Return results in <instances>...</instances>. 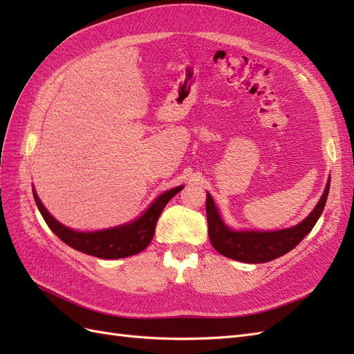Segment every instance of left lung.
Wrapping results in <instances>:
<instances>
[{
	"label": "left lung",
	"mask_w": 354,
	"mask_h": 354,
	"mask_svg": "<svg viewBox=\"0 0 354 354\" xmlns=\"http://www.w3.org/2000/svg\"><path fill=\"white\" fill-rule=\"evenodd\" d=\"M328 183L322 198L314 207V211L306 218L292 229L277 232H233L220 218L211 194L206 198V216H207V234L212 247L220 254L245 261V263H265L275 260L286 252L292 251L308 233L313 230L319 216L322 215L329 194Z\"/></svg>",
	"instance_id": "left-lung-1"
}]
</instances>
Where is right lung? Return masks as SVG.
Segmentation results:
<instances>
[{
  "mask_svg": "<svg viewBox=\"0 0 354 354\" xmlns=\"http://www.w3.org/2000/svg\"><path fill=\"white\" fill-rule=\"evenodd\" d=\"M183 188L184 187L171 188L165 194L158 196V198H156V202L149 206V209L142 216H139V220L121 225V227L93 233L76 232L59 224L46 211V207L41 205L40 198L35 194L34 189L32 193L34 201L37 203V207L44 221H46L50 230L55 233L62 242H66L71 248L98 259H121L138 254V252L143 251L149 245V242L153 238V233H156V225L162 209H165V206L169 203L170 198L176 193H179Z\"/></svg>",
  "mask_w": 354,
  "mask_h": 354,
  "instance_id": "1",
  "label": "right lung"
}]
</instances>
